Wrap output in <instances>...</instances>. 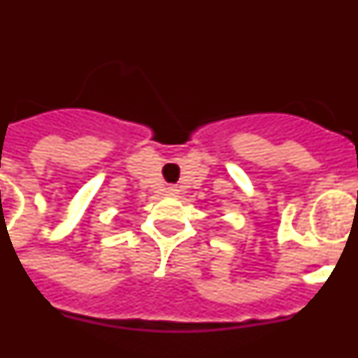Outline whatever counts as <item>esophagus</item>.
Listing matches in <instances>:
<instances>
[{"mask_svg":"<svg viewBox=\"0 0 358 358\" xmlns=\"http://www.w3.org/2000/svg\"><path fill=\"white\" fill-rule=\"evenodd\" d=\"M167 194H171V196H176V194H178V189L174 187V185H171V187H167Z\"/></svg>","mask_w":358,"mask_h":358,"instance_id":"1","label":"esophagus"}]
</instances>
